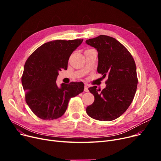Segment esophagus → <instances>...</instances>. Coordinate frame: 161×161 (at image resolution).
<instances>
[{"mask_svg": "<svg viewBox=\"0 0 161 161\" xmlns=\"http://www.w3.org/2000/svg\"><path fill=\"white\" fill-rule=\"evenodd\" d=\"M84 91L86 92H88L89 91V89H88V85L87 84H85V86H84Z\"/></svg>", "mask_w": 161, "mask_h": 161, "instance_id": "1", "label": "esophagus"}]
</instances>
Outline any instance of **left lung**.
Returning a JSON list of instances; mask_svg holds the SVG:
<instances>
[{
  "label": "left lung",
  "instance_id": "1",
  "mask_svg": "<svg viewBox=\"0 0 161 161\" xmlns=\"http://www.w3.org/2000/svg\"><path fill=\"white\" fill-rule=\"evenodd\" d=\"M86 42L97 50L98 72L104 78L108 76L106 88L102 91L97 86L89 88L95 100L86 112L96 120H114L128 109L136 93V64L128 49L114 38L100 35Z\"/></svg>",
  "mask_w": 161,
  "mask_h": 161
}]
</instances>
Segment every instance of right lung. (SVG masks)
Instances as JSON below:
<instances>
[{"instance_id": "1", "label": "right lung", "mask_w": 161, "mask_h": 161, "mask_svg": "<svg viewBox=\"0 0 161 161\" xmlns=\"http://www.w3.org/2000/svg\"><path fill=\"white\" fill-rule=\"evenodd\" d=\"M83 42L57 40L38 47L24 66L21 82L25 101L31 111L44 120H53L66 112L69 100L83 91V82L62 83L58 87V71L66 70L70 55Z\"/></svg>"}]
</instances>
